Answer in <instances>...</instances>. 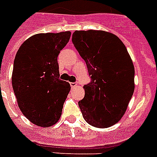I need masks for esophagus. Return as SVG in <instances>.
<instances>
[{
    "label": "esophagus",
    "mask_w": 157,
    "mask_h": 157,
    "mask_svg": "<svg viewBox=\"0 0 157 157\" xmlns=\"http://www.w3.org/2000/svg\"><path fill=\"white\" fill-rule=\"evenodd\" d=\"M70 85H71V87H72V88H75V87L77 86V84H76V83L71 82L70 83Z\"/></svg>",
    "instance_id": "34e87169"
}]
</instances>
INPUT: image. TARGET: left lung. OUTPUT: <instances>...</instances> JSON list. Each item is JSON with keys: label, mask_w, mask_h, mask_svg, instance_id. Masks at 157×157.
<instances>
[{"label": "left lung", "mask_w": 157, "mask_h": 157, "mask_svg": "<svg viewBox=\"0 0 157 157\" xmlns=\"http://www.w3.org/2000/svg\"><path fill=\"white\" fill-rule=\"evenodd\" d=\"M72 41L91 76L78 102L83 117L93 127H111L123 117L133 94L132 60L123 42L109 32L75 31Z\"/></svg>", "instance_id": "1"}]
</instances>
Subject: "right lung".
I'll use <instances>...</instances> for the list:
<instances>
[{
	"instance_id": "add662e5",
	"label": "right lung",
	"mask_w": 157,
	"mask_h": 157,
	"mask_svg": "<svg viewBox=\"0 0 157 157\" xmlns=\"http://www.w3.org/2000/svg\"><path fill=\"white\" fill-rule=\"evenodd\" d=\"M71 32L39 33L24 42L16 54L12 85L24 116L40 127H51L62 113L71 89L59 79L57 56Z\"/></svg>"
}]
</instances>
